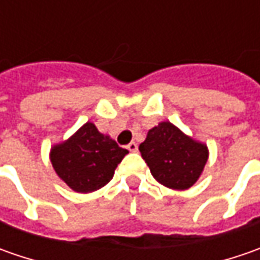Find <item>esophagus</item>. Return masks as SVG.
Returning a JSON list of instances; mask_svg holds the SVG:
<instances>
[{
    "label": "esophagus",
    "instance_id": "34e87169",
    "mask_svg": "<svg viewBox=\"0 0 260 260\" xmlns=\"http://www.w3.org/2000/svg\"><path fill=\"white\" fill-rule=\"evenodd\" d=\"M125 147H127L130 152H136V150H137V143H136V142H132V143H128Z\"/></svg>",
    "mask_w": 260,
    "mask_h": 260
}]
</instances>
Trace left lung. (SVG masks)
<instances>
[{
    "label": "left lung",
    "mask_w": 260,
    "mask_h": 260,
    "mask_svg": "<svg viewBox=\"0 0 260 260\" xmlns=\"http://www.w3.org/2000/svg\"><path fill=\"white\" fill-rule=\"evenodd\" d=\"M139 150L156 181L172 189L191 188L208 159L207 145L186 136L169 121L150 128Z\"/></svg>",
    "instance_id": "1"
}]
</instances>
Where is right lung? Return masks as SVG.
Wrapping results in <instances>:
<instances>
[{
  "label": "right lung",
  "instance_id": "1",
  "mask_svg": "<svg viewBox=\"0 0 260 260\" xmlns=\"http://www.w3.org/2000/svg\"><path fill=\"white\" fill-rule=\"evenodd\" d=\"M128 153L110 136L85 123L68 140L50 150V162L57 176L75 192H92L113 179L117 165Z\"/></svg>",
  "mask_w": 260,
  "mask_h": 260
}]
</instances>
